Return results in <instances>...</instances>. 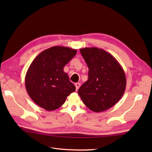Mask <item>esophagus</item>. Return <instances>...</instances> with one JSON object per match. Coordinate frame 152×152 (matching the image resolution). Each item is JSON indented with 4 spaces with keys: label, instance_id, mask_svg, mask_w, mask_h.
Here are the masks:
<instances>
[{
    "label": "esophagus",
    "instance_id": "34e87169",
    "mask_svg": "<svg viewBox=\"0 0 152 152\" xmlns=\"http://www.w3.org/2000/svg\"><path fill=\"white\" fill-rule=\"evenodd\" d=\"M75 86H76V91L77 90H78V89L80 88V83H75Z\"/></svg>",
    "mask_w": 152,
    "mask_h": 152
}]
</instances>
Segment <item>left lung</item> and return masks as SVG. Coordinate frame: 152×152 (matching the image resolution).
<instances>
[{
    "label": "left lung",
    "mask_w": 152,
    "mask_h": 152,
    "mask_svg": "<svg viewBox=\"0 0 152 152\" xmlns=\"http://www.w3.org/2000/svg\"><path fill=\"white\" fill-rule=\"evenodd\" d=\"M80 53L89 68L88 80L78 93L87 107L95 112L110 108L122 97L126 88L124 69L114 56L97 48H84Z\"/></svg>",
    "instance_id": "8db88e82"
}]
</instances>
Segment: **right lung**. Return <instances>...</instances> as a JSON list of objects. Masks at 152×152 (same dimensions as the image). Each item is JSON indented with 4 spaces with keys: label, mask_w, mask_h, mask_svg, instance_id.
Returning <instances> with one entry per match:
<instances>
[{
    "label": "right lung",
    "mask_w": 152,
    "mask_h": 152,
    "mask_svg": "<svg viewBox=\"0 0 152 152\" xmlns=\"http://www.w3.org/2000/svg\"><path fill=\"white\" fill-rule=\"evenodd\" d=\"M76 53V50L68 47L53 46L33 60L27 70L25 83L35 104L48 111L55 110L75 91V86L63 69Z\"/></svg>",
    "instance_id": "right-lung-1"
}]
</instances>
